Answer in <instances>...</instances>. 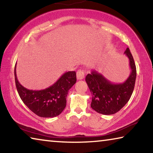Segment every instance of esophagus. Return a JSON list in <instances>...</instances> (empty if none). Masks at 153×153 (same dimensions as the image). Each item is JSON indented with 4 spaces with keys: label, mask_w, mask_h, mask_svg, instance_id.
Masks as SVG:
<instances>
[{
    "label": "esophagus",
    "mask_w": 153,
    "mask_h": 153,
    "mask_svg": "<svg viewBox=\"0 0 153 153\" xmlns=\"http://www.w3.org/2000/svg\"><path fill=\"white\" fill-rule=\"evenodd\" d=\"M84 75H85V74H84V70H82V69H79V70L77 71V74H76L77 79H84Z\"/></svg>",
    "instance_id": "esophagus-1"
}]
</instances>
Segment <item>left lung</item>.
<instances>
[{
  "label": "left lung",
  "mask_w": 153,
  "mask_h": 153,
  "mask_svg": "<svg viewBox=\"0 0 153 153\" xmlns=\"http://www.w3.org/2000/svg\"><path fill=\"white\" fill-rule=\"evenodd\" d=\"M129 61L131 74L126 82L114 84L101 74L92 71L86 77V82L92 94L91 107L98 113L112 115L121 109L129 101L136 78V67L129 48L125 51Z\"/></svg>",
  "instance_id": "left-lung-1"
}]
</instances>
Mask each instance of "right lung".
Wrapping results in <instances>:
<instances>
[{
  "label": "right lung",
  "instance_id": "obj_1",
  "mask_svg": "<svg viewBox=\"0 0 153 153\" xmlns=\"http://www.w3.org/2000/svg\"><path fill=\"white\" fill-rule=\"evenodd\" d=\"M14 73L15 85L21 99L33 113L41 117H54L60 115L66 107L69 90L76 82V71H68L47 88L28 90L18 81L16 65Z\"/></svg>",
  "mask_w": 153,
  "mask_h": 153
}]
</instances>
